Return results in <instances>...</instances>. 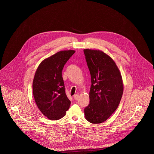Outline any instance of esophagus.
Instances as JSON below:
<instances>
[{
	"mask_svg": "<svg viewBox=\"0 0 154 154\" xmlns=\"http://www.w3.org/2000/svg\"><path fill=\"white\" fill-rule=\"evenodd\" d=\"M73 98H74V99H75V100H78V99L79 98V95H77V94H75V95H74Z\"/></svg>",
	"mask_w": 154,
	"mask_h": 154,
	"instance_id": "1",
	"label": "esophagus"
}]
</instances>
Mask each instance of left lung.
I'll return each instance as SVG.
<instances>
[{"label": "left lung", "mask_w": 154, "mask_h": 154, "mask_svg": "<svg viewBox=\"0 0 154 154\" xmlns=\"http://www.w3.org/2000/svg\"><path fill=\"white\" fill-rule=\"evenodd\" d=\"M91 77L89 104L84 109L85 119L101 123L117 109L123 92L120 72L114 60L101 50L84 49Z\"/></svg>", "instance_id": "8db88e82"}]
</instances>
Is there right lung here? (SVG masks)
<instances>
[{
	"mask_svg": "<svg viewBox=\"0 0 154 154\" xmlns=\"http://www.w3.org/2000/svg\"><path fill=\"white\" fill-rule=\"evenodd\" d=\"M75 52L72 50L60 51L43 60L35 72L33 96L39 110L51 120L64 117L70 107L62 72Z\"/></svg>",
	"mask_w": 154,
	"mask_h": 154,
	"instance_id": "right-lung-1",
	"label": "right lung"
}]
</instances>
